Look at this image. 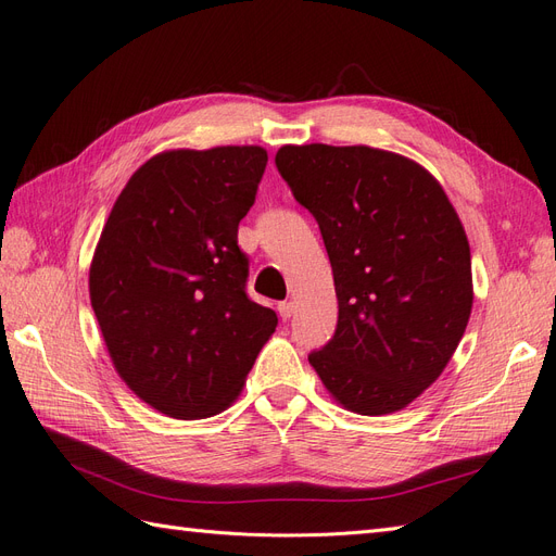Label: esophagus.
<instances>
[{
    "mask_svg": "<svg viewBox=\"0 0 556 556\" xmlns=\"http://www.w3.org/2000/svg\"><path fill=\"white\" fill-rule=\"evenodd\" d=\"M278 313H280L282 320H288L290 315L294 313V304H292V302H280V304H278Z\"/></svg>",
    "mask_w": 556,
    "mask_h": 556,
    "instance_id": "esophagus-1",
    "label": "esophagus"
}]
</instances>
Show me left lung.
<instances>
[{"label": "left lung", "mask_w": 556, "mask_h": 556, "mask_svg": "<svg viewBox=\"0 0 556 556\" xmlns=\"http://www.w3.org/2000/svg\"><path fill=\"white\" fill-rule=\"evenodd\" d=\"M276 168L318 222L334 274L337 329L311 367L355 414L404 409L470 320V245L454 205L416 161L365 144H285Z\"/></svg>", "instance_id": "left-lung-1"}]
</instances>
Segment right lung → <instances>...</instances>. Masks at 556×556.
<instances>
[{
    "mask_svg": "<svg viewBox=\"0 0 556 556\" xmlns=\"http://www.w3.org/2000/svg\"><path fill=\"white\" fill-rule=\"evenodd\" d=\"M262 147L173 149L132 173L88 274L118 377L149 407L207 418L241 395L278 315L245 292L238 224L257 197Z\"/></svg>",
    "mask_w": 556,
    "mask_h": 556,
    "instance_id": "add662e5",
    "label": "right lung"
}]
</instances>
